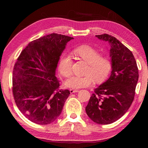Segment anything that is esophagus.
Listing matches in <instances>:
<instances>
[{
    "instance_id": "esophagus-1",
    "label": "esophagus",
    "mask_w": 148,
    "mask_h": 148,
    "mask_svg": "<svg viewBox=\"0 0 148 148\" xmlns=\"http://www.w3.org/2000/svg\"><path fill=\"white\" fill-rule=\"evenodd\" d=\"M78 91H79L77 89H70V92H71V93H74V92H77Z\"/></svg>"
}]
</instances>
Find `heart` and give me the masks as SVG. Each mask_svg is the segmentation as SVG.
I'll return each mask as SVG.
<instances>
[{
    "mask_svg": "<svg viewBox=\"0 0 148 148\" xmlns=\"http://www.w3.org/2000/svg\"><path fill=\"white\" fill-rule=\"evenodd\" d=\"M74 53L88 63L84 76H74L65 82V86L72 89H79L91 86L94 83L104 82L111 72L112 63L108 57H102L101 53L92 47L84 45L76 47ZM72 60L69 55H64L60 59L59 71L62 76L69 77L72 75Z\"/></svg>",
    "mask_w": 148,
    "mask_h": 148,
    "instance_id": "b5f03b06",
    "label": "heart"
}]
</instances>
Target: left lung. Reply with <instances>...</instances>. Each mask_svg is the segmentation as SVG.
<instances>
[{"instance_id":"8db88e82","label":"left lung","mask_w":148,"mask_h":148,"mask_svg":"<svg viewBox=\"0 0 148 148\" xmlns=\"http://www.w3.org/2000/svg\"><path fill=\"white\" fill-rule=\"evenodd\" d=\"M110 46L111 75L95 89L86 107L87 116L98 124L112 123L123 116L131 106L138 80V69L132 52L111 35H96Z\"/></svg>"}]
</instances>
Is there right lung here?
I'll return each mask as SVG.
<instances>
[{"mask_svg": "<svg viewBox=\"0 0 148 148\" xmlns=\"http://www.w3.org/2000/svg\"><path fill=\"white\" fill-rule=\"evenodd\" d=\"M73 39L52 33L30 42L15 63L14 98L20 112L39 125L51 123L61 114L69 90L59 89L56 71L67 42Z\"/></svg>", "mask_w": 148, "mask_h": 148, "instance_id": "add662e5", "label": "right lung"}]
</instances>
